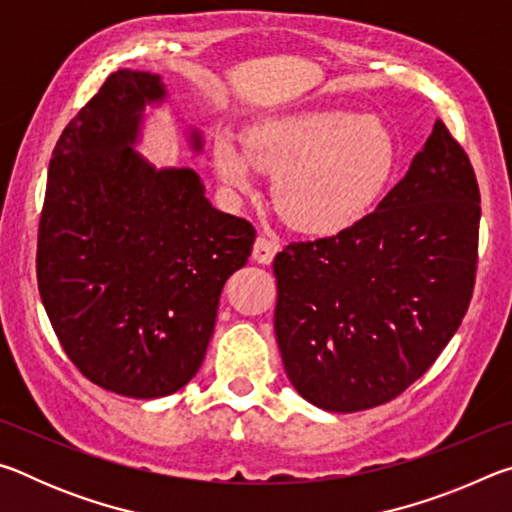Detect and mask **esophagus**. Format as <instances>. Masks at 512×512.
I'll use <instances>...</instances> for the list:
<instances>
[{"instance_id": "1", "label": "esophagus", "mask_w": 512, "mask_h": 512, "mask_svg": "<svg viewBox=\"0 0 512 512\" xmlns=\"http://www.w3.org/2000/svg\"><path fill=\"white\" fill-rule=\"evenodd\" d=\"M277 250H280V244H277L275 239L259 235L255 239V246H253V259L259 264H271Z\"/></svg>"}]
</instances>
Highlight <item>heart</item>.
Instances as JSON below:
<instances>
[{
	"label": "heart",
	"instance_id": "heart-1",
	"mask_svg": "<svg viewBox=\"0 0 512 512\" xmlns=\"http://www.w3.org/2000/svg\"><path fill=\"white\" fill-rule=\"evenodd\" d=\"M395 162V137L384 121L350 110L277 115L250 128L244 144L228 135L214 144V169L225 185L250 194L255 167L275 173L277 212L314 235L363 219L391 183Z\"/></svg>",
	"mask_w": 512,
	"mask_h": 512
}]
</instances>
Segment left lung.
Masks as SVG:
<instances>
[{"label":"left lung","instance_id":"left-lung-1","mask_svg":"<svg viewBox=\"0 0 512 512\" xmlns=\"http://www.w3.org/2000/svg\"><path fill=\"white\" fill-rule=\"evenodd\" d=\"M479 221L472 162L436 119L375 212L284 246L273 325L293 388L318 409L354 413L420 379L470 307Z\"/></svg>","mask_w":512,"mask_h":512}]
</instances>
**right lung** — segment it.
I'll use <instances>...</instances> for the list:
<instances>
[{
	"label": "right lung",
	"mask_w": 512,
	"mask_h": 512,
	"mask_svg": "<svg viewBox=\"0 0 512 512\" xmlns=\"http://www.w3.org/2000/svg\"><path fill=\"white\" fill-rule=\"evenodd\" d=\"M162 97L155 74L108 76L58 137L38 223V289L60 345L92 384L135 400L196 375L223 284L255 241L196 171H155L131 149L144 103Z\"/></svg>",
	"instance_id": "right-lung-1"
}]
</instances>
